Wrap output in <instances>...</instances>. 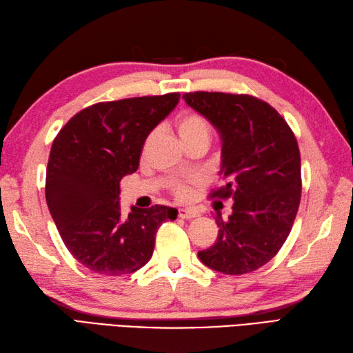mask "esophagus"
<instances>
[{
  "label": "esophagus",
  "instance_id": "esophagus-1",
  "mask_svg": "<svg viewBox=\"0 0 353 353\" xmlns=\"http://www.w3.org/2000/svg\"><path fill=\"white\" fill-rule=\"evenodd\" d=\"M177 214H179V218H183V219H192V218L199 216V214H196V212L190 210V209H179Z\"/></svg>",
  "mask_w": 353,
  "mask_h": 353
}]
</instances>
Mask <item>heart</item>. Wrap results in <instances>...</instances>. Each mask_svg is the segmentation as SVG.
Segmentation results:
<instances>
[{"mask_svg": "<svg viewBox=\"0 0 353 353\" xmlns=\"http://www.w3.org/2000/svg\"><path fill=\"white\" fill-rule=\"evenodd\" d=\"M177 130L179 135L182 137V139H191L196 137H210V123L204 119L203 116L196 112H183L182 116H179L177 119ZM171 191L174 192V195L180 200H186L191 196V185L188 183H174L171 186Z\"/></svg>", "mask_w": 353, "mask_h": 353, "instance_id": "1", "label": "heart"}]
</instances>
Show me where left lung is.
Masks as SVG:
<instances>
[{"label": "left lung", "instance_id": "8db88e82", "mask_svg": "<svg viewBox=\"0 0 353 353\" xmlns=\"http://www.w3.org/2000/svg\"><path fill=\"white\" fill-rule=\"evenodd\" d=\"M185 102L223 137L224 185L210 199H233V214L216 218L218 239L199 252L227 275L257 270L276 256L298 214L302 179L296 137L280 112L250 94L192 92Z\"/></svg>", "mask_w": 353, "mask_h": 353}]
</instances>
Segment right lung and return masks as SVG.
Wrapping results in <instances>:
<instances>
[{
  "mask_svg": "<svg viewBox=\"0 0 353 353\" xmlns=\"http://www.w3.org/2000/svg\"><path fill=\"white\" fill-rule=\"evenodd\" d=\"M180 93L99 102L57 134L45 195L65 248L96 274H132L152 259L158 228L177 218L167 206L120 208V180L138 170L147 135L176 108Z\"/></svg>",
  "mask_w": 353,
  "mask_h": 353,
  "instance_id": "obj_1",
  "label": "right lung"
}]
</instances>
